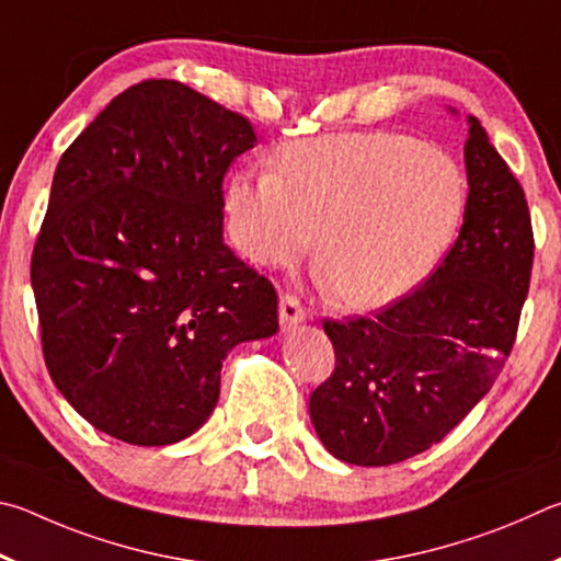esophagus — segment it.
I'll use <instances>...</instances> for the list:
<instances>
[{"label": "esophagus", "mask_w": 561, "mask_h": 561, "mask_svg": "<svg viewBox=\"0 0 561 561\" xmlns=\"http://www.w3.org/2000/svg\"><path fill=\"white\" fill-rule=\"evenodd\" d=\"M308 318V310L302 306L298 296H293V293H286V296L280 298V325L283 328H293L298 325Z\"/></svg>", "instance_id": "34e87169"}]
</instances>
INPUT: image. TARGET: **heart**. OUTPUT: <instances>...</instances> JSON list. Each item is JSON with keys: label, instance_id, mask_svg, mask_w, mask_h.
Masks as SVG:
<instances>
[{"label": "heart", "instance_id": "heart-1", "mask_svg": "<svg viewBox=\"0 0 561 561\" xmlns=\"http://www.w3.org/2000/svg\"><path fill=\"white\" fill-rule=\"evenodd\" d=\"M454 154L401 133H337L283 145L271 170L226 184L229 231L245 259L290 265L320 233L316 268L345 308H379L434 271L463 219Z\"/></svg>", "mask_w": 561, "mask_h": 561}]
</instances>
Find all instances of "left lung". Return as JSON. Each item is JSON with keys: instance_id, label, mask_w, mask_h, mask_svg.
<instances>
[{"instance_id": "1", "label": "left lung", "mask_w": 561, "mask_h": 561, "mask_svg": "<svg viewBox=\"0 0 561 561\" xmlns=\"http://www.w3.org/2000/svg\"><path fill=\"white\" fill-rule=\"evenodd\" d=\"M463 226L446 259L409 296L369 318L322 320L335 371L310 394L332 456L391 466L438 444L483 399L513 352L535 261L527 199L468 117Z\"/></svg>"}]
</instances>
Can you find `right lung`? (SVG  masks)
Returning a JSON list of instances; mask_svg holds the SVG:
<instances>
[{"mask_svg": "<svg viewBox=\"0 0 561 561\" xmlns=\"http://www.w3.org/2000/svg\"><path fill=\"white\" fill-rule=\"evenodd\" d=\"M251 123L152 78L115 95L58 160L32 253L54 385L133 446L192 436L221 362L278 332V293L224 243V174Z\"/></svg>", "mask_w": 561, "mask_h": 561, "instance_id": "obj_1", "label": "right lung"}]
</instances>
